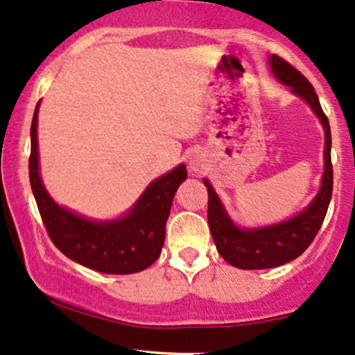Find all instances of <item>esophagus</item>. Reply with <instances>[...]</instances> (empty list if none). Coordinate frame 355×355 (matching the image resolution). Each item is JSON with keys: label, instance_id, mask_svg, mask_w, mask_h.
I'll list each match as a JSON object with an SVG mask.
<instances>
[{"label": "esophagus", "instance_id": "obj_1", "mask_svg": "<svg viewBox=\"0 0 355 355\" xmlns=\"http://www.w3.org/2000/svg\"><path fill=\"white\" fill-rule=\"evenodd\" d=\"M189 166H191V169L194 171V173H199V171H202L204 169V157H202V155H199V153H196V155H191Z\"/></svg>", "mask_w": 355, "mask_h": 355}]
</instances>
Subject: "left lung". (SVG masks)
Masks as SVG:
<instances>
[{
	"label": "left lung",
	"mask_w": 355,
	"mask_h": 355,
	"mask_svg": "<svg viewBox=\"0 0 355 355\" xmlns=\"http://www.w3.org/2000/svg\"><path fill=\"white\" fill-rule=\"evenodd\" d=\"M270 67L273 76L282 84L291 87V90L298 97L308 102L321 121L326 137L324 174H322L321 189H319L318 196L303 212L288 218L282 224L260 227V229H240L235 225L227 216L224 205H222L211 182L204 179V184L209 192V229H211L218 255L224 258L227 263L242 270L275 268V266L284 265L298 258L311 245L319 229H321L332 196L331 128L329 120L322 112L314 87L309 84V80L303 73L296 71L290 62H286L277 54H271Z\"/></svg>",
	"instance_id": "8db88e82"
}]
</instances>
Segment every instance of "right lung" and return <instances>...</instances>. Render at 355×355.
I'll use <instances>...</instances> for the list:
<instances>
[{"mask_svg":"<svg viewBox=\"0 0 355 355\" xmlns=\"http://www.w3.org/2000/svg\"><path fill=\"white\" fill-rule=\"evenodd\" d=\"M37 112L31 123L29 181L39 214L52 243L77 263L100 273L130 275L155 263L161 255L166 222L179 184L187 178L184 164L153 181L126 216L108 222L90 220L55 204L39 176Z\"/></svg>","mask_w":355,"mask_h":355,"instance_id":"1","label":"right lung"}]
</instances>
